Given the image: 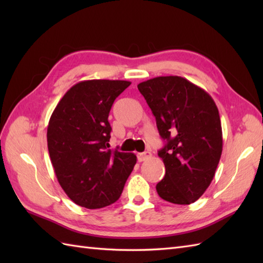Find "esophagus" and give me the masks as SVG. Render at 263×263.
Here are the masks:
<instances>
[{"label":"esophagus","instance_id":"1","mask_svg":"<svg viewBox=\"0 0 263 263\" xmlns=\"http://www.w3.org/2000/svg\"><path fill=\"white\" fill-rule=\"evenodd\" d=\"M150 157H152V153H150V152H143V153L138 154V160L139 161H144V160L149 159Z\"/></svg>","mask_w":263,"mask_h":263}]
</instances>
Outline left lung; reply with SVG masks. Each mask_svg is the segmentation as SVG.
I'll list each match as a JSON object with an SVG mask.
<instances>
[{
  "label": "left lung",
  "instance_id": "1",
  "mask_svg": "<svg viewBox=\"0 0 263 263\" xmlns=\"http://www.w3.org/2000/svg\"><path fill=\"white\" fill-rule=\"evenodd\" d=\"M166 144L158 152L165 177L156 190L175 204L197 201L215 176L222 152L217 106L202 88L182 77H157L138 85Z\"/></svg>",
  "mask_w": 263,
  "mask_h": 263
}]
</instances>
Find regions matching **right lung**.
I'll return each mask as SVG.
<instances>
[{"label":"right lung","mask_w":263,"mask_h":263,"mask_svg":"<svg viewBox=\"0 0 263 263\" xmlns=\"http://www.w3.org/2000/svg\"><path fill=\"white\" fill-rule=\"evenodd\" d=\"M131 85L124 80L78 82L60 100L47 126V147L55 175L80 206L99 209L119 200L137 163L135 154L109 148L108 114Z\"/></svg>","instance_id":"obj_1"}]
</instances>
